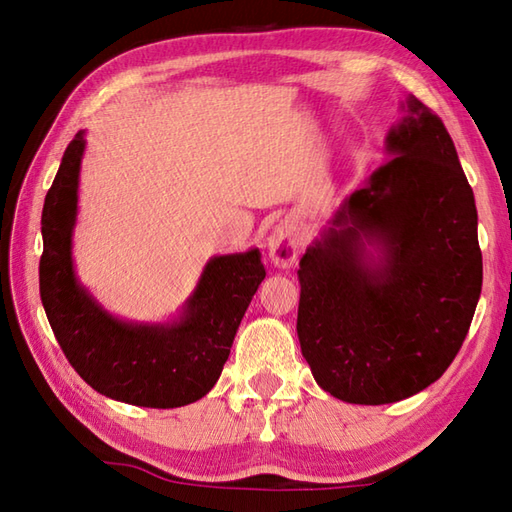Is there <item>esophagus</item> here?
<instances>
[{"mask_svg": "<svg viewBox=\"0 0 512 512\" xmlns=\"http://www.w3.org/2000/svg\"><path fill=\"white\" fill-rule=\"evenodd\" d=\"M268 257L279 268H290L299 257V235L290 222H281L268 235Z\"/></svg>", "mask_w": 512, "mask_h": 512, "instance_id": "1", "label": "esophagus"}]
</instances>
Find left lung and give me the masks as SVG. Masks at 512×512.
<instances>
[{
    "mask_svg": "<svg viewBox=\"0 0 512 512\" xmlns=\"http://www.w3.org/2000/svg\"><path fill=\"white\" fill-rule=\"evenodd\" d=\"M385 154L297 270L301 354L319 387L352 405H387L436 383L482 292L475 198L447 127L407 94Z\"/></svg>",
    "mask_w": 512,
    "mask_h": 512,
    "instance_id": "8db88e82",
    "label": "left lung"
}]
</instances>
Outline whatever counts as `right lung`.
Wrapping results in <instances>:
<instances>
[{"label":"right lung","instance_id":"obj_1","mask_svg":"<svg viewBox=\"0 0 512 512\" xmlns=\"http://www.w3.org/2000/svg\"><path fill=\"white\" fill-rule=\"evenodd\" d=\"M85 129L65 149L43 202L41 303L63 354L99 394L136 407L173 409L209 394L239 323L266 277L259 248L213 255L169 321H129L103 308L74 268V226Z\"/></svg>","mask_w":512,"mask_h":512}]
</instances>
